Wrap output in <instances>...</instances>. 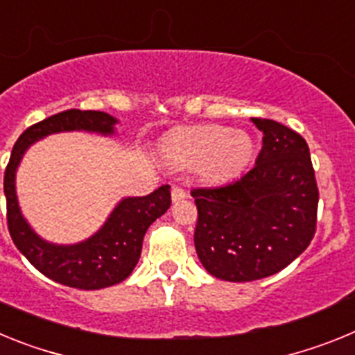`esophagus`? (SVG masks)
Masks as SVG:
<instances>
[{
  "mask_svg": "<svg viewBox=\"0 0 355 355\" xmlns=\"http://www.w3.org/2000/svg\"><path fill=\"white\" fill-rule=\"evenodd\" d=\"M171 196H172V200H174V202H175V200L184 199V197H187V192H184V190L181 187H174V188H172Z\"/></svg>",
  "mask_w": 355,
  "mask_h": 355,
  "instance_id": "obj_1",
  "label": "esophagus"
}]
</instances>
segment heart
<instances>
[{"label": "heart", "instance_id": "obj_1", "mask_svg": "<svg viewBox=\"0 0 355 355\" xmlns=\"http://www.w3.org/2000/svg\"><path fill=\"white\" fill-rule=\"evenodd\" d=\"M254 142L241 130L205 124L181 130L165 144V156L180 167H196L205 183H224L249 163Z\"/></svg>", "mask_w": 355, "mask_h": 355}]
</instances>
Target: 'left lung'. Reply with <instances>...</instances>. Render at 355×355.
Instances as JSON below:
<instances>
[{"label": "left lung", "mask_w": 355, "mask_h": 355, "mask_svg": "<svg viewBox=\"0 0 355 355\" xmlns=\"http://www.w3.org/2000/svg\"><path fill=\"white\" fill-rule=\"evenodd\" d=\"M263 133L256 165L234 183L192 190L197 256L229 283L277 274L315 236L318 187L306 140L270 119H250Z\"/></svg>", "instance_id": "left-lung-1"}]
</instances>
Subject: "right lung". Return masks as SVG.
Returning <instances> with one entry per match:
<instances>
[{
    "mask_svg": "<svg viewBox=\"0 0 355 355\" xmlns=\"http://www.w3.org/2000/svg\"><path fill=\"white\" fill-rule=\"evenodd\" d=\"M117 124V119L105 112L67 110L28 128L15 142L6 165V220L12 240L37 270L64 286L101 290L130 277L140 259L144 234L171 208V187L163 184L144 197H124L92 236L71 245H60L40 238L24 218L15 192V172L28 147L48 135L87 131L112 137Z\"/></svg>",
    "mask_w": 355,
    "mask_h": 355,
    "instance_id": "1",
    "label": "right lung"
}]
</instances>
